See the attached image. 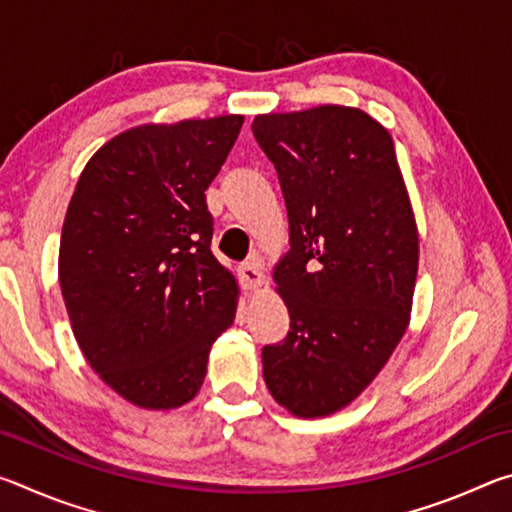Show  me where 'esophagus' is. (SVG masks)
Segmentation results:
<instances>
[{
	"label": "esophagus",
	"instance_id": "obj_1",
	"mask_svg": "<svg viewBox=\"0 0 512 512\" xmlns=\"http://www.w3.org/2000/svg\"><path fill=\"white\" fill-rule=\"evenodd\" d=\"M239 280H241V287H244V289H257L259 284L264 282V273H262V266H259L257 257L248 259V262L241 264Z\"/></svg>",
	"mask_w": 512,
	"mask_h": 512
}]
</instances>
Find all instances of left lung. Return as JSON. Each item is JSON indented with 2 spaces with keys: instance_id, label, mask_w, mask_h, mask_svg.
Listing matches in <instances>:
<instances>
[{
  "instance_id": "8db88e82",
  "label": "left lung",
  "mask_w": 512,
  "mask_h": 512,
  "mask_svg": "<svg viewBox=\"0 0 512 512\" xmlns=\"http://www.w3.org/2000/svg\"><path fill=\"white\" fill-rule=\"evenodd\" d=\"M289 214L273 280L287 339L264 345V381L300 418L350 404L409 325L418 228L391 135L357 108L318 106L253 121Z\"/></svg>"
}]
</instances>
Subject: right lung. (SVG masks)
Listing matches in <instances>:
<instances>
[{"label":"right lung","mask_w":512,"mask_h":512,"mask_svg":"<svg viewBox=\"0 0 512 512\" xmlns=\"http://www.w3.org/2000/svg\"><path fill=\"white\" fill-rule=\"evenodd\" d=\"M244 117L140 126L85 164L60 237L58 277L94 372L142 409H176L203 384L232 325L237 282L212 255L205 189Z\"/></svg>","instance_id":"obj_1"}]
</instances>
